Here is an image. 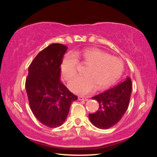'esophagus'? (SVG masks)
<instances>
[{"label": "esophagus", "mask_w": 157, "mask_h": 157, "mask_svg": "<svg viewBox=\"0 0 157 157\" xmlns=\"http://www.w3.org/2000/svg\"><path fill=\"white\" fill-rule=\"evenodd\" d=\"M78 99H79L80 101H88V99H87V98L82 97V96H78Z\"/></svg>", "instance_id": "obj_1"}]
</instances>
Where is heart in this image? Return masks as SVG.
Listing matches in <instances>:
<instances>
[{
	"label": "heart",
	"mask_w": 157,
	"mask_h": 157,
	"mask_svg": "<svg viewBox=\"0 0 157 157\" xmlns=\"http://www.w3.org/2000/svg\"><path fill=\"white\" fill-rule=\"evenodd\" d=\"M78 59L88 65L84 77H79L69 83V88L73 93L86 96L98 90H105L119 78L123 71V63L119 58L109 56L98 48H88L75 52L65 56L61 64L63 78L69 81L77 74Z\"/></svg>",
	"instance_id": "heart-1"
}]
</instances>
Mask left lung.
<instances>
[{
	"label": "left lung",
	"mask_w": 157,
	"mask_h": 157,
	"mask_svg": "<svg viewBox=\"0 0 157 157\" xmlns=\"http://www.w3.org/2000/svg\"><path fill=\"white\" fill-rule=\"evenodd\" d=\"M131 92L132 81L127 77L121 84L92 97L99 103V109L94 114H89L92 124L103 130L117 124L127 110Z\"/></svg>",
	"instance_id": "left-lung-1"
}]
</instances>
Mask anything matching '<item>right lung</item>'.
Wrapping results in <instances>:
<instances>
[{
	"label": "right lung",
	"instance_id": "add662e5",
	"mask_svg": "<svg viewBox=\"0 0 157 157\" xmlns=\"http://www.w3.org/2000/svg\"><path fill=\"white\" fill-rule=\"evenodd\" d=\"M67 47L52 44L39 52L28 69L25 90L33 115L49 128L62 125L77 96L60 80L62 59Z\"/></svg>",
	"mask_w": 157,
	"mask_h": 157
}]
</instances>
